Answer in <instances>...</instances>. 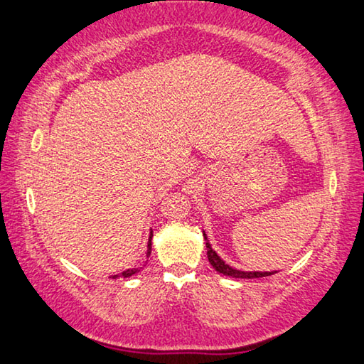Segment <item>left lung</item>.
<instances>
[{
  "mask_svg": "<svg viewBox=\"0 0 364 364\" xmlns=\"http://www.w3.org/2000/svg\"><path fill=\"white\" fill-rule=\"evenodd\" d=\"M205 235V240H206V250H208V259H210L211 266L216 269L218 272L224 274V276H230V277H235V279H255V277H266V276H271L274 272H245V271H237L234 267H230L229 264H225L224 261L219 258L218 253L214 252L211 248V243L208 242L206 234L203 232Z\"/></svg>",
  "mask_w": 364,
  "mask_h": 364,
  "instance_id": "1",
  "label": "left lung"
}]
</instances>
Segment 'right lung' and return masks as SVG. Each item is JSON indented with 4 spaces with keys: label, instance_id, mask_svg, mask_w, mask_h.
Returning <instances> with one entry per match:
<instances>
[{
    "label": "right lung",
    "instance_id": "add662e5",
    "mask_svg": "<svg viewBox=\"0 0 364 364\" xmlns=\"http://www.w3.org/2000/svg\"><path fill=\"white\" fill-rule=\"evenodd\" d=\"M151 237H153V232L150 234V240H148V252H146V255H151ZM136 272H139V269H127V271H124L122 274H117V276H112V279H116V277H119V276L130 277V276H134V274H136Z\"/></svg>",
    "mask_w": 364,
    "mask_h": 364
}]
</instances>
